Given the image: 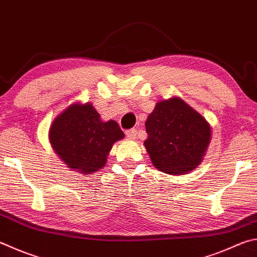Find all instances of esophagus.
<instances>
[{
	"label": "esophagus",
	"mask_w": 257,
	"mask_h": 257,
	"mask_svg": "<svg viewBox=\"0 0 257 257\" xmlns=\"http://www.w3.org/2000/svg\"><path fill=\"white\" fill-rule=\"evenodd\" d=\"M125 135H127V137H129L130 139H136L138 132L136 129H130L128 132H125Z\"/></svg>",
	"instance_id": "esophagus-1"
}]
</instances>
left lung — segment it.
Masks as SVG:
<instances>
[{
  "label": "left lung",
  "instance_id": "1",
  "mask_svg": "<svg viewBox=\"0 0 257 257\" xmlns=\"http://www.w3.org/2000/svg\"><path fill=\"white\" fill-rule=\"evenodd\" d=\"M145 127L144 145L153 165L170 175L197 169L211 141L208 121L179 96L158 101Z\"/></svg>",
  "mask_w": 257,
  "mask_h": 257
}]
</instances>
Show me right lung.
Returning <instances> with one entry per match:
<instances>
[{
  "label": "right lung",
  "instance_id": "obj_1",
  "mask_svg": "<svg viewBox=\"0 0 257 257\" xmlns=\"http://www.w3.org/2000/svg\"><path fill=\"white\" fill-rule=\"evenodd\" d=\"M48 137L67 169L87 175L103 169L113 144L124 134L114 120L102 121L90 102H74L54 119Z\"/></svg>",
  "mask_w": 257,
  "mask_h": 257
}]
</instances>
